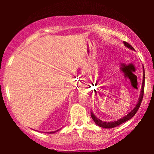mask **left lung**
Here are the masks:
<instances>
[{"label": "left lung", "instance_id": "left-lung-1", "mask_svg": "<svg viewBox=\"0 0 154 154\" xmlns=\"http://www.w3.org/2000/svg\"><path fill=\"white\" fill-rule=\"evenodd\" d=\"M124 44H125V45L126 47H128V48H129L132 49V50H134L133 47H132L131 45H130V44H129L128 43H127V42L124 41ZM144 87H145V71L143 69V79L142 90H141L140 96L139 100H138V102H137V104L136 105V106L134 108V109H132V110L130 111V113H129L128 115L124 116V117L122 118V119H118L117 121L111 122H102L101 120L98 119V118H97L96 116H95L94 114H93V113L91 112L92 119H93V121L95 122V123L96 124V125H98V126L100 127V128H115V127H117V126H119V125H122V124L125 122L128 121V120H130V119H132V118L134 116H135L136 112L138 111L140 106L141 102H142L143 98Z\"/></svg>", "mask_w": 154, "mask_h": 154}]
</instances>
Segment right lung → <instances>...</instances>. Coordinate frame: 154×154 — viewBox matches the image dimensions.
<instances>
[{"mask_svg": "<svg viewBox=\"0 0 154 154\" xmlns=\"http://www.w3.org/2000/svg\"><path fill=\"white\" fill-rule=\"evenodd\" d=\"M58 130H56V131H54V132H49L48 133H54V132H57Z\"/></svg>", "mask_w": 154, "mask_h": 154, "instance_id": "add662e5", "label": "right lung"}]
</instances>
